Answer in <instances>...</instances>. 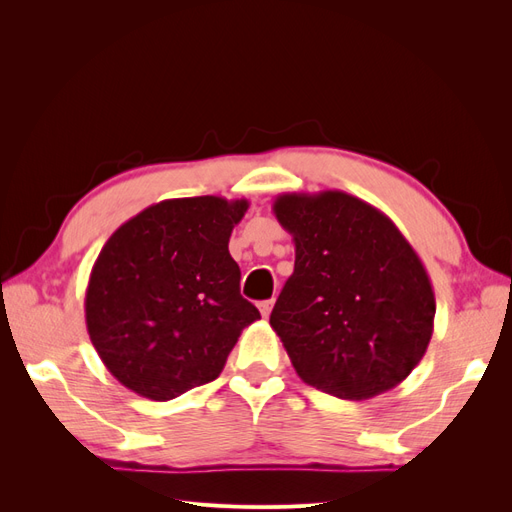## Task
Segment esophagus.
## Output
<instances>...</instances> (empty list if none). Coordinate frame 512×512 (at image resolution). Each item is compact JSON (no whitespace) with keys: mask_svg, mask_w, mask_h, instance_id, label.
<instances>
[{"mask_svg":"<svg viewBox=\"0 0 512 512\" xmlns=\"http://www.w3.org/2000/svg\"><path fill=\"white\" fill-rule=\"evenodd\" d=\"M258 307H260V314H262V318H269L271 309H273V301H262Z\"/></svg>","mask_w":512,"mask_h":512,"instance_id":"1","label":"esophagus"}]
</instances>
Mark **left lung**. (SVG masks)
<instances>
[{
  "mask_svg": "<svg viewBox=\"0 0 512 512\" xmlns=\"http://www.w3.org/2000/svg\"><path fill=\"white\" fill-rule=\"evenodd\" d=\"M273 213L294 241V273L271 312L299 378L342 399L404 382L433 333L436 297L391 218L339 190L286 192Z\"/></svg>",
  "mask_w": 512,
  "mask_h": 512,
  "instance_id": "1",
  "label": "left lung"
}]
</instances>
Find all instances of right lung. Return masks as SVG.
I'll list each match as a JSON object with an SVG mask.
<instances>
[{
    "label": "right lung",
    "mask_w": 512,
    "mask_h": 512,
    "mask_svg": "<svg viewBox=\"0 0 512 512\" xmlns=\"http://www.w3.org/2000/svg\"><path fill=\"white\" fill-rule=\"evenodd\" d=\"M245 198H170L121 224L98 254L85 292L91 344L136 395L168 401L222 374L245 327L260 318L241 297L230 232Z\"/></svg>",
    "instance_id": "1"
}]
</instances>
